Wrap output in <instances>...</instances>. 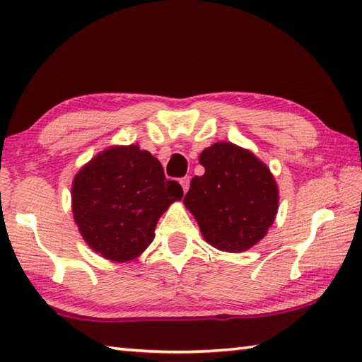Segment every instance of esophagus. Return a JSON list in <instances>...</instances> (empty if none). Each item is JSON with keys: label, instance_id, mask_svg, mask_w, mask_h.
Returning a JSON list of instances; mask_svg holds the SVG:
<instances>
[{"label": "esophagus", "instance_id": "obj_1", "mask_svg": "<svg viewBox=\"0 0 362 362\" xmlns=\"http://www.w3.org/2000/svg\"><path fill=\"white\" fill-rule=\"evenodd\" d=\"M180 185H182L183 193H187L188 188H189V177H182V179H180Z\"/></svg>", "mask_w": 362, "mask_h": 362}]
</instances>
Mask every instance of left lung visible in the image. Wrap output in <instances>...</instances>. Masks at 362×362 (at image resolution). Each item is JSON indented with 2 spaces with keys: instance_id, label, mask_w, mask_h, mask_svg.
<instances>
[{
  "instance_id": "obj_1",
  "label": "left lung",
  "mask_w": 362,
  "mask_h": 362,
  "mask_svg": "<svg viewBox=\"0 0 362 362\" xmlns=\"http://www.w3.org/2000/svg\"><path fill=\"white\" fill-rule=\"evenodd\" d=\"M204 175L191 179L183 204L205 241L243 252L261 241L279 210V188L269 168L233 143H214L201 153Z\"/></svg>"
}]
</instances>
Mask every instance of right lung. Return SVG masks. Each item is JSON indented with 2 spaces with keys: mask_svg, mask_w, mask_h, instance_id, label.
<instances>
[{
  "mask_svg": "<svg viewBox=\"0 0 362 362\" xmlns=\"http://www.w3.org/2000/svg\"><path fill=\"white\" fill-rule=\"evenodd\" d=\"M183 196L180 183L138 146L99 153L73 183V214L83 240L112 261L136 258L153 240L158 218Z\"/></svg>",
  "mask_w": 362,
  "mask_h": 362,
  "instance_id": "obj_1",
  "label": "right lung"
}]
</instances>
